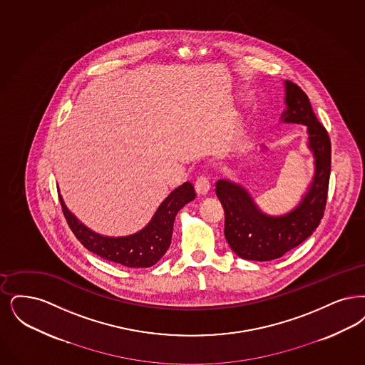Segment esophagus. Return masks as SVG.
Segmentation results:
<instances>
[{"instance_id":"34e87169","label":"esophagus","mask_w":365,"mask_h":365,"mask_svg":"<svg viewBox=\"0 0 365 365\" xmlns=\"http://www.w3.org/2000/svg\"><path fill=\"white\" fill-rule=\"evenodd\" d=\"M209 189H210L209 179L205 175L198 176L197 180H195V191H197L200 195H205V194H207Z\"/></svg>"}]
</instances>
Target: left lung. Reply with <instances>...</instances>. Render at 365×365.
I'll return each mask as SVG.
<instances>
[{
	"mask_svg": "<svg viewBox=\"0 0 365 365\" xmlns=\"http://www.w3.org/2000/svg\"><path fill=\"white\" fill-rule=\"evenodd\" d=\"M285 106L281 120L307 126L308 149L314 156V176L300 202L281 216L263 213L242 185L228 179L216 183L225 212L224 235L236 255L248 261H272L297 247L318 228L323 217L331 170V145L326 129L312 111L302 88L285 81Z\"/></svg>",
	"mask_w": 365,
	"mask_h": 365,
	"instance_id": "1",
	"label": "left lung"
}]
</instances>
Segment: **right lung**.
<instances>
[{
	"label": "right lung",
	"mask_w": 365,
	"mask_h": 365,
	"mask_svg": "<svg viewBox=\"0 0 365 365\" xmlns=\"http://www.w3.org/2000/svg\"><path fill=\"white\" fill-rule=\"evenodd\" d=\"M194 198V186L190 182H185L170 192L141 231L129 236L110 237L91 231L66 207L59 195L62 212L81 245L103 259L126 267H150L160 261L171 245L178 212Z\"/></svg>",
	"instance_id": "right-lung-1"
}]
</instances>
